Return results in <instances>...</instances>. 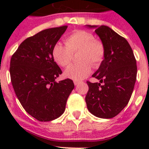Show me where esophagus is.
Returning a JSON list of instances; mask_svg holds the SVG:
<instances>
[{"label": "esophagus", "instance_id": "obj_1", "mask_svg": "<svg viewBox=\"0 0 149 149\" xmlns=\"http://www.w3.org/2000/svg\"><path fill=\"white\" fill-rule=\"evenodd\" d=\"M74 85H75V86H77V85H78V84H80V82H79V81H74Z\"/></svg>", "mask_w": 149, "mask_h": 149}]
</instances>
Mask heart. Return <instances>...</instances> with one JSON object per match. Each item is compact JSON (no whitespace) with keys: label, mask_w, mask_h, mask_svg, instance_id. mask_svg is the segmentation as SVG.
<instances>
[{"label":"heart","mask_w":149,"mask_h":149,"mask_svg":"<svg viewBox=\"0 0 149 149\" xmlns=\"http://www.w3.org/2000/svg\"><path fill=\"white\" fill-rule=\"evenodd\" d=\"M65 45L57 42L52 49V56L58 65L67 68L71 65L73 54L79 52L76 65L65 72V75L74 81H81L91 72L92 66L98 68L103 62L105 54L102 42L95 39L94 36L86 30H79L67 36Z\"/></svg>","instance_id":"b5f03b06"}]
</instances>
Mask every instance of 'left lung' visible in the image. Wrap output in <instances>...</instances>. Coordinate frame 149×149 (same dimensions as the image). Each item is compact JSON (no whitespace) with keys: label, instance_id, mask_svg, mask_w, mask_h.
<instances>
[{"label":"left lung","instance_id":"obj_1","mask_svg":"<svg viewBox=\"0 0 149 149\" xmlns=\"http://www.w3.org/2000/svg\"><path fill=\"white\" fill-rule=\"evenodd\" d=\"M95 32L104 45V59L93 77L99 83L86 81L89 90L86 103L91 113L102 119L113 118L125 107L136 80L137 67L132 48L127 41L107 26Z\"/></svg>","mask_w":149,"mask_h":149}]
</instances>
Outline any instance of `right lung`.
<instances>
[{
    "label": "right lung",
    "instance_id": "add662e5",
    "mask_svg": "<svg viewBox=\"0 0 149 149\" xmlns=\"http://www.w3.org/2000/svg\"><path fill=\"white\" fill-rule=\"evenodd\" d=\"M68 26L42 30L22 42L10 60L11 82L21 104L36 119L49 122L64 113L74 85L71 79L58 83L62 70L52 49Z\"/></svg>",
    "mask_w": 149,
    "mask_h": 149
}]
</instances>
